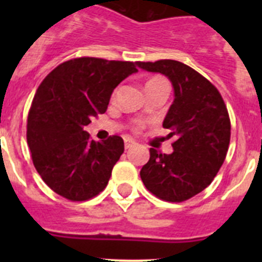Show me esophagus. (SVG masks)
<instances>
[{
  "label": "esophagus",
  "mask_w": 262,
  "mask_h": 262,
  "mask_svg": "<svg viewBox=\"0 0 262 262\" xmlns=\"http://www.w3.org/2000/svg\"><path fill=\"white\" fill-rule=\"evenodd\" d=\"M134 145H136V143L134 142L133 139L124 138V148H126V149H128V148H133Z\"/></svg>",
  "instance_id": "34e87169"
}]
</instances>
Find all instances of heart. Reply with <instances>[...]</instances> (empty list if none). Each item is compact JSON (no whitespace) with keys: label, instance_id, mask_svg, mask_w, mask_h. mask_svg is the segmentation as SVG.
Here are the masks:
<instances>
[{"label":"heart","instance_id":"heart-1","mask_svg":"<svg viewBox=\"0 0 262 262\" xmlns=\"http://www.w3.org/2000/svg\"><path fill=\"white\" fill-rule=\"evenodd\" d=\"M160 80H161V78H154V80L148 81V82H155V81H160Z\"/></svg>","mask_w":262,"mask_h":262}]
</instances>
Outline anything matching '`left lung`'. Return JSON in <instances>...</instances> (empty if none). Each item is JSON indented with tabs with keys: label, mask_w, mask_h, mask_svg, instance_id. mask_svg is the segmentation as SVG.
Here are the masks:
<instances>
[{
	"label": "left lung",
	"mask_w": 262,
	"mask_h": 262,
	"mask_svg": "<svg viewBox=\"0 0 262 262\" xmlns=\"http://www.w3.org/2000/svg\"><path fill=\"white\" fill-rule=\"evenodd\" d=\"M143 71L161 73L172 82L174 99L163 122L174 136L172 154L151 148L140 170L148 190L168 202H182L205 190L226 159L231 123L216 88L189 66L176 60L136 62Z\"/></svg>",
	"instance_id": "left-lung-1"
}]
</instances>
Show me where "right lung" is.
<instances>
[{"label":"right lung","mask_w":262,"mask_h":262,"mask_svg":"<svg viewBox=\"0 0 262 262\" xmlns=\"http://www.w3.org/2000/svg\"><path fill=\"white\" fill-rule=\"evenodd\" d=\"M136 62L78 57L43 80L27 119V144L41 180L69 201L103 190L124 151L123 139L90 140L85 127L103 114L115 88L136 73Z\"/></svg>","instance_id":"add662e5"}]
</instances>
